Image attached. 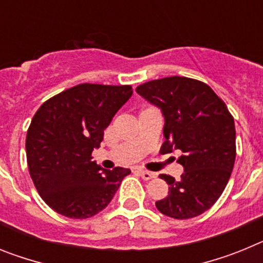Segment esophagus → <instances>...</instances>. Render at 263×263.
Wrapping results in <instances>:
<instances>
[{"instance_id": "1", "label": "esophagus", "mask_w": 263, "mask_h": 263, "mask_svg": "<svg viewBox=\"0 0 263 263\" xmlns=\"http://www.w3.org/2000/svg\"><path fill=\"white\" fill-rule=\"evenodd\" d=\"M139 175L142 176V179L145 180H150V179H154L155 178V174L152 173V171H146V170H138Z\"/></svg>"}]
</instances>
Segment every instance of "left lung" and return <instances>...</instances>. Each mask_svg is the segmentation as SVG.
Instances as JSON below:
<instances>
[{"mask_svg": "<svg viewBox=\"0 0 263 263\" xmlns=\"http://www.w3.org/2000/svg\"><path fill=\"white\" fill-rule=\"evenodd\" d=\"M136 90L162 109L166 141L160 152L173 148L183 155L180 180L160 175L168 195L155 203L158 211L178 220L196 217L221 196L236 159L234 120L227 105L210 85L184 76L158 79L138 85Z\"/></svg>", "mask_w": 263, "mask_h": 263, "instance_id": "left-lung-1", "label": "left lung"}]
</instances>
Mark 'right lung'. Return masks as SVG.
Segmentation results:
<instances>
[{"label":"right lung","instance_id":"obj_1","mask_svg":"<svg viewBox=\"0 0 263 263\" xmlns=\"http://www.w3.org/2000/svg\"><path fill=\"white\" fill-rule=\"evenodd\" d=\"M132 93L130 85L84 83L55 95L36 110L26 136L27 166L51 210L83 220L110 203L130 170L101 168L92 152Z\"/></svg>","mask_w":263,"mask_h":263}]
</instances>
